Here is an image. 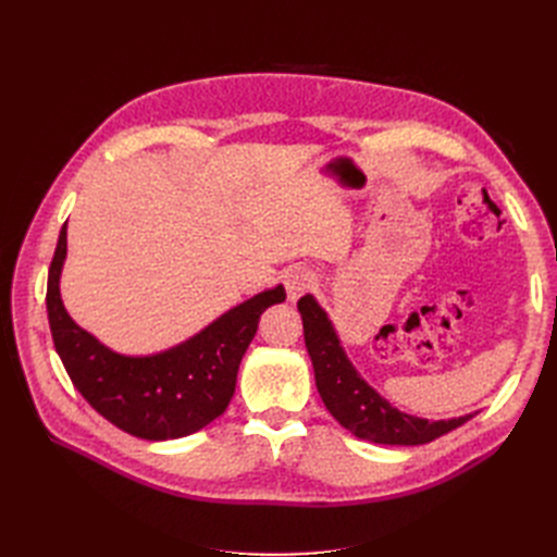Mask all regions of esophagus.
<instances>
[{
	"label": "esophagus",
	"mask_w": 557,
	"mask_h": 557,
	"mask_svg": "<svg viewBox=\"0 0 557 557\" xmlns=\"http://www.w3.org/2000/svg\"><path fill=\"white\" fill-rule=\"evenodd\" d=\"M315 285V274L307 267H293L285 274V288H288V299L297 301L301 295L309 293Z\"/></svg>",
	"instance_id": "esophagus-1"
}]
</instances>
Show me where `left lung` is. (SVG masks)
Returning <instances> with one entry per match:
<instances>
[{
  "instance_id": "1",
  "label": "left lung",
  "mask_w": 557,
  "mask_h": 557,
  "mask_svg": "<svg viewBox=\"0 0 557 557\" xmlns=\"http://www.w3.org/2000/svg\"><path fill=\"white\" fill-rule=\"evenodd\" d=\"M305 325V342L313 362L315 387L327 411L358 440L387 446L430 444L450 430L465 425L474 413L450 420H425L404 413L381 397L350 364L332 320L311 295L297 301Z\"/></svg>"
}]
</instances>
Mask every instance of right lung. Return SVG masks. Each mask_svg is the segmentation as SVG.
<instances>
[{
	"label": "right lung",
	"mask_w": 557,
	"mask_h": 557,
	"mask_svg": "<svg viewBox=\"0 0 557 557\" xmlns=\"http://www.w3.org/2000/svg\"><path fill=\"white\" fill-rule=\"evenodd\" d=\"M66 223L48 269L46 309L58 356L76 391L123 432L148 442L188 436L223 416L244 352L267 307L285 299L283 285L246 299L188 342L156 356H121L78 327L60 297Z\"/></svg>",
	"instance_id": "1"
}]
</instances>
